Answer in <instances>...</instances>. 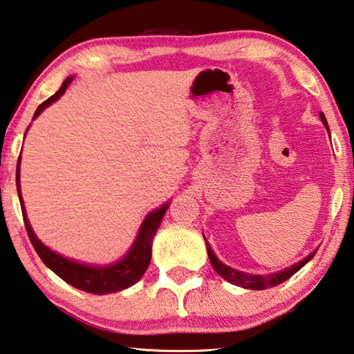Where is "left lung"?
I'll list each match as a JSON object with an SVG mask.
<instances>
[{"mask_svg":"<svg viewBox=\"0 0 354 354\" xmlns=\"http://www.w3.org/2000/svg\"><path fill=\"white\" fill-rule=\"evenodd\" d=\"M321 120L322 123L325 124L326 131H328L330 134V128H328V123H326V118L324 114H321ZM206 242V250H208V257H209V262L212 265V268L217 271L218 276H222L225 281H228L232 285H237V286H242V288L246 290H266V288H272V286H276L279 283L285 282L286 279H290L292 274H296V272L305 266L306 263L310 262V260L315 257L316 251H313L308 257H305L301 262L295 263L290 268L282 270L279 272H272V274H248V272H243V271H237L234 268H231V266L225 265L223 262H220L217 259V256L214 254V251L211 250V246L208 243V240L205 239Z\"/></svg>","mask_w":354,"mask_h":354,"instance_id":"1","label":"left lung"}]
</instances>
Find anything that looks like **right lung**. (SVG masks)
Instances as JSON below:
<instances>
[{"mask_svg":"<svg viewBox=\"0 0 354 354\" xmlns=\"http://www.w3.org/2000/svg\"><path fill=\"white\" fill-rule=\"evenodd\" d=\"M72 80L73 77L66 78L62 84V88H59L52 97L46 100V102H43L38 106L35 114H33V118H37L39 114H41L44 108H48L49 104L57 102V100L64 94V91L68 89V86L71 84ZM19 162H21V157H18V165H17V189H18L19 203H21L24 225H26V230H28V236L30 239L33 248H35L37 254L43 260L48 268H50L53 272H55L58 277H62L64 282L75 286V288L86 292H92V295H98V296L129 288V286H132L142 279V276L145 274V271L148 270L149 262H151L152 240H154L156 232L158 230L160 223H162V218L165 216L166 209H168L169 203L168 205L165 203L163 206H160L158 209L152 211L146 216L142 226H140L137 239L134 240V243H132V246L129 248L128 254H126L122 260L106 266L80 263V262H75V260L59 256L58 252L49 250L48 246H46L41 240L35 236V232L32 231L28 216H26L21 191H19Z\"/></svg>","mask_w":354,"mask_h":354,"instance_id":"obj_1","label":"right lung"}]
</instances>
